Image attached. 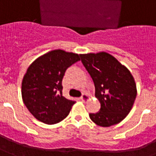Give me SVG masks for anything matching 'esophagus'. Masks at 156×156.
<instances>
[{"instance_id": "1", "label": "esophagus", "mask_w": 156, "mask_h": 156, "mask_svg": "<svg viewBox=\"0 0 156 156\" xmlns=\"http://www.w3.org/2000/svg\"><path fill=\"white\" fill-rule=\"evenodd\" d=\"M80 99H81L83 101H85L89 99V96H88L87 94H82V96L80 97Z\"/></svg>"}]
</instances>
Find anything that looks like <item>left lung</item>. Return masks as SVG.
<instances>
[{
  "label": "left lung",
  "instance_id": "obj_1",
  "mask_svg": "<svg viewBox=\"0 0 156 156\" xmlns=\"http://www.w3.org/2000/svg\"><path fill=\"white\" fill-rule=\"evenodd\" d=\"M80 57L93 79L95 96L101 102L99 112L89 113L90 119L101 127L119 123L130 112L137 95L131 73L105 52L83 54Z\"/></svg>",
  "mask_w": 156,
  "mask_h": 156
}]
</instances>
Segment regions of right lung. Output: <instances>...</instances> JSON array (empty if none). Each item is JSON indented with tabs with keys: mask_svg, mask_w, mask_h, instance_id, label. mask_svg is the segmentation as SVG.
Returning <instances> with one entry per match:
<instances>
[{
	"mask_svg": "<svg viewBox=\"0 0 156 156\" xmlns=\"http://www.w3.org/2000/svg\"><path fill=\"white\" fill-rule=\"evenodd\" d=\"M78 61V54L55 50L29 66L22 83V97L36 119L44 123L55 124L69 114L75 101L63 96L62 82L67 68Z\"/></svg>",
	"mask_w": 156,
	"mask_h": 156,
	"instance_id": "obj_1",
	"label": "right lung"
}]
</instances>
